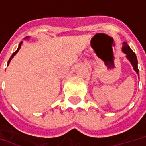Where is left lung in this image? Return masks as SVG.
Segmentation results:
<instances>
[{"label":"left lung","mask_w":146,"mask_h":146,"mask_svg":"<svg viewBox=\"0 0 146 146\" xmlns=\"http://www.w3.org/2000/svg\"><path fill=\"white\" fill-rule=\"evenodd\" d=\"M122 51L126 54V58L129 60V62H131V64H132V66H133V69H134V70L137 73L138 76H139V70H138L137 66L138 62L135 53L132 51V49H131V48L129 47V45H128L126 42H123V44Z\"/></svg>","instance_id":"obj_1"}]
</instances>
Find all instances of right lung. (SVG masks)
<instances>
[{"mask_svg": "<svg viewBox=\"0 0 146 146\" xmlns=\"http://www.w3.org/2000/svg\"><path fill=\"white\" fill-rule=\"evenodd\" d=\"M25 39H28V37H26ZM22 44H23V41H22V42H20V43H19V48H17V50H16V51H15V52H14V53H13V54H12V56L10 57V58L9 59V61H8V65L9 64V62H10V61H11V59L13 58V57H14V55H15V54H16V53H18V52H19V50L20 48H21V46H22Z\"/></svg>", "mask_w": 146, "mask_h": 146, "instance_id": "right-lung-1", "label": "right lung"}]
</instances>
